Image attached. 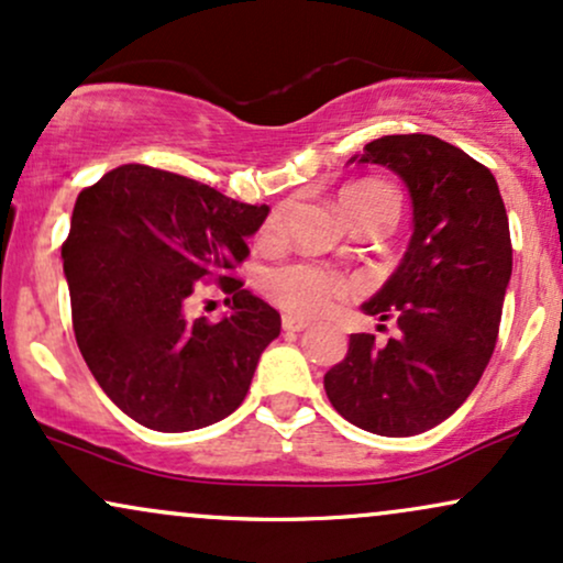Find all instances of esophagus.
I'll return each mask as SVG.
<instances>
[{"label":"esophagus","instance_id":"esophagus-1","mask_svg":"<svg viewBox=\"0 0 563 563\" xmlns=\"http://www.w3.org/2000/svg\"><path fill=\"white\" fill-rule=\"evenodd\" d=\"M282 327H284V332H302V329H308V321H302V319H297V316H284L282 319Z\"/></svg>","mask_w":563,"mask_h":563}]
</instances>
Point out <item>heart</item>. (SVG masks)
Returning a JSON list of instances; mask_svg holds the SVG:
<instances>
[{
  "label": "heart",
  "instance_id": "1",
  "mask_svg": "<svg viewBox=\"0 0 563 563\" xmlns=\"http://www.w3.org/2000/svg\"><path fill=\"white\" fill-rule=\"evenodd\" d=\"M340 202L342 210L366 202H382L398 208V197H395L393 187L385 181H376V178L350 184V187L342 189ZM276 229H279V218L274 216L263 227V236H274ZM263 292L268 295L274 306L287 310V313L310 319V316L327 313L334 302L353 292V284L336 271L316 266V263L295 261L268 268L266 276H263Z\"/></svg>",
  "mask_w": 563,
  "mask_h": 563
}]
</instances>
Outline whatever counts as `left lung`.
Here are the masks:
<instances>
[{
    "label": "left lung",
    "mask_w": 563,
    "mask_h": 563,
    "mask_svg": "<svg viewBox=\"0 0 563 563\" xmlns=\"http://www.w3.org/2000/svg\"><path fill=\"white\" fill-rule=\"evenodd\" d=\"M350 163L387 165L406 181L413 236L398 271L363 306L395 321L398 334L385 345L350 334L323 389L350 424L411 438L459 411L493 358L511 279L506 205L490 168L438 136L374 139Z\"/></svg>",
    "instance_id": "obj_1"
}]
</instances>
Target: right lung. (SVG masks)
<instances>
[{
  "label": "right lung",
  "mask_w": 563,
  "mask_h": 563,
  "mask_svg": "<svg viewBox=\"0 0 563 563\" xmlns=\"http://www.w3.org/2000/svg\"><path fill=\"white\" fill-rule=\"evenodd\" d=\"M266 216V205L139 163L78 195L63 242L73 332L97 385L142 427L191 432L240 408L282 332L279 313L234 276ZM202 283L230 295L223 322L186 316Z\"/></svg>",
  "instance_id": "add662e5"
}]
</instances>
